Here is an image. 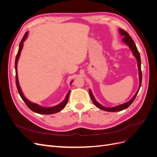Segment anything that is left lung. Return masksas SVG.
I'll return each instance as SVG.
<instances>
[{"mask_svg": "<svg viewBox=\"0 0 157 157\" xmlns=\"http://www.w3.org/2000/svg\"><path fill=\"white\" fill-rule=\"evenodd\" d=\"M119 32L121 34L124 36L123 37V39H122V40L123 42H124L125 43L129 46V48H130V50H132V54L133 55H134L135 56V58H136L137 59V66H138V69H139V77H140V86H139V89L138 90H137V92L136 93V94L134 96V97H133L132 98L131 100H130L129 101H128L126 103H124L122 104V105H118V106H116V107H111V108H107V107H105L102 106L101 104H99L96 99H95V98H94V96L93 94L91 92V90H89V94H90V98H91L92 100L93 101V103L96 105L99 109H101V110H103V111H108V112H117V111H122L124 110V109L128 108V107H129L131 104L133 103V101H134V99H136V97L137 95V94H138V92L140 90V88L141 87V80H142V73H141V58H140V52H138V50H137V47L134 43V40L132 39V38L129 35V34L128 33L124 31V29H119Z\"/></svg>", "mask_w": 157, "mask_h": 157, "instance_id": "1", "label": "left lung"}]
</instances>
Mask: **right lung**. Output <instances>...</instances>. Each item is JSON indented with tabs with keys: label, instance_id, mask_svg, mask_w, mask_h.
Returning a JSON list of instances; mask_svg holds the SVG:
<instances>
[{
	"label": "right lung",
	"instance_id": "obj_1",
	"mask_svg": "<svg viewBox=\"0 0 157 157\" xmlns=\"http://www.w3.org/2000/svg\"><path fill=\"white\" fill-rule=\"evenodd\" d=\"M27 34H28V32H26L25 33L24 36H23V39H21L20 43V47H19V50L17 54L16 55V61H15V69H16V86L18 90V92L19 94L20 95V96L21 98V99L23 100L25 103V104L27 105V106L29 107L31 111H33V112H35L36 113H39V114H42V115H50V114H54L56 113H58L60 111L62 110V109L65 107V105H67V101H68V99H69V94L71 90H69V92L67 93V96H66V98L65 99V100L61 102L59 105L54 106V107H41L39 105H37L36 103H33L32 102H31L30 101L28 100L27 99H26L25 98V96H23V94L22 93L20 87V84H19V82H18V78H17V61L19 59V57L20 56V53H21V51L22 50L23 48V42L25 41V40L26 39V38L27 36ZM72 82H71V83Z\"/></svg>",
	"mask_w": 157,
	"mask_h": 157
}]
</instances>
